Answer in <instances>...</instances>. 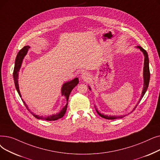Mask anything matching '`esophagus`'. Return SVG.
Wrapping results in <instances>:
<instances>
[{
  "mask_svg": "<svg viewBox=\"0 0 160 160\" xmlns=\"http://www.w3.org/2000/svg\"><path fill=\"white\" fill-rule=\"evenodd\" d=\"M81 78H82V79L83 80L88 81V80H89V78H90V76H89V74L88 72H84V73H83V74H82Z\"/></svg>",
  "mask_w": 160,
  "mask_h": 160,
  "instance_id": "esophagus-1",
  "label": "esophagus"
}]
</instances>
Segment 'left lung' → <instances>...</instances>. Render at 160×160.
<instances>
[{
	"instance_id": "left-lung-1",
	"label": "left lung",
	"mask_w": 160,
	"mask_h": 160,
	"mask_svg": "<svg viewBox=\"0 0 160 160\" xmlns=\"http://www.w3.org/2000/svg\"><path fill=\"white\" fill-rule=\"evenodd\" d=\"M137 48H138L143 53L144 56V68H143V80H144V84H143V89H142V94H141V98L139 99V101H138V102H137V105H135V107H134L133 110H132V112L135 109V108L137 107V105L138 104V102H139L141 101V100L142 99V98L143 97L144 95L145 94L146 92H147V90L148 89V84H149V81H150V70H149V59H148V53L147 52V51H146L145 50H144L143 48L141 46H137L136 47ZM89 89L90 91H91L92 89L91 88H90L89 86H88ZM95 110L96 112H97V114H98L101 117L103 118H105V119H107V120H114V119H118V118H122L126 116V115H123V116H108V115H105L104 114H101V112H99L98 110H97L96 108V107H95Z\"/></svg>"
}]
</instances>
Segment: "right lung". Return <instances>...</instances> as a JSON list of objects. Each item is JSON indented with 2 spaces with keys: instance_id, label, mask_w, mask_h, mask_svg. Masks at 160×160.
I'll use <instances>...</instances> for the list:
<instances>
[{
  "instance_id": "obj_1",
  "label": "right lung",
  "mask_w": 160,
  "mask_h": 160,
  "mask_svg": "<svg viewBox=\"0 0 160 160\" xmlns=\"http://www.w3.org/2000/svg\"><path fill=\"white\" fill-rule=\"evenodd\" d=\"M29 48H30V46H24L22 48V49L18 52L17 56H16V58L14 69H13V80H14V84H15V86H16V90H17L18 93H19L20 97H22V95H21V93H20L19 88V84H18L19 72L20 68H21V67H22V63H23V60L25 55H27V52H28V50H29ZM78 82H79L78 78H75L73 80H72L66 82L65 83H64V84H63V86H62V87H61V95L62 96H64L65 98H66L67 104H66V105L60 110L59 112L56 113V114H55L50 115V116H46V117H44L43 116L36 115V114H34V113L31 112L32 114L34 117L37 118V119L44 120H47V121H54V120H57L58 119L61 118L65 115V114L66 112L69 95H70V93H71V91L72 90V89L75 86H77V84H78ZM22 100L23 101V102L24 103V105H25L26 108L28 109V107H27L25 102L23 100L22 98Z\"/></svg>"
}]
</instances>
